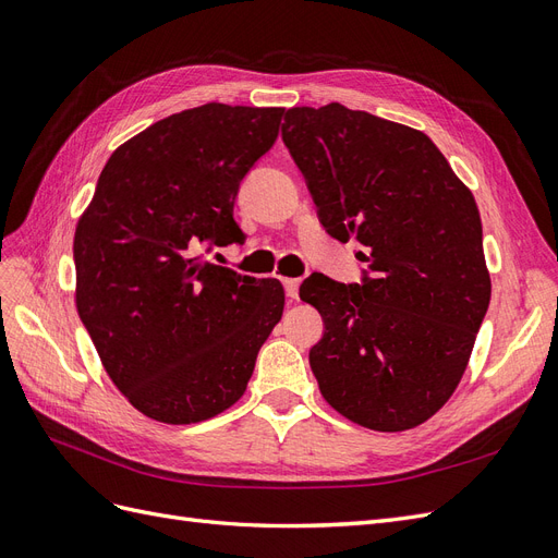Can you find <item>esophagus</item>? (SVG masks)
<instances>
[{"label":"esophagus","instance_id":"34e87169","mask_svg":"<svg viewBox=\"0 0 558 558\" xmlns=\"http://www.w3.org/2000/svg\"><path fill=\"white\" fill-rule=\"evenodd\" d=\"M282 284H284L287 296H290V299L299 296V280L296 278H282Z\"/></svg>","mask_w":558,"mask_h":558}]
</instances>
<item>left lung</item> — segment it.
I'll list each match as a JSON object with an SVG mask.
<instances>
[{
    "label": "left lung",
    "mask_w": 558,
    "mask_h": 558,
    "mask_svg": "<svg viewBox=\"0 0 558 558\" xmlns=\"http://www.w3.org/2000/svg\"><path fill=\"white\" fill-rule=\"evenodd\" d=\"M282 141L322 227L368 264L362 284L313 274L299 290L325 319L322 397L359 426L415 428L454 393L489 308L473 194L424 132L336 101L287 111Z\"/></svg>",
    "instance_id": "8db88e82"
}]
</instances>
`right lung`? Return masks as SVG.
<instances>
[{
  "label": "right lung",
  "instance_id": "1",
  "mask_svg": "<svg viewBox=\"0 0 558 558\" xmlns=\"http://www.w3.org/2000/svg\"><path fill=\"white\" fill-rule=\"evenodd\" d=\"M282 113L213 101L150 124L106 161L76 225L81 322L150 420L196 424L231 408L282 317L280 280L202 257L243 243L233 202Z\"/></svg>",
  "mask_w": 558,
  "mask_h": 558
}]
</instances>
